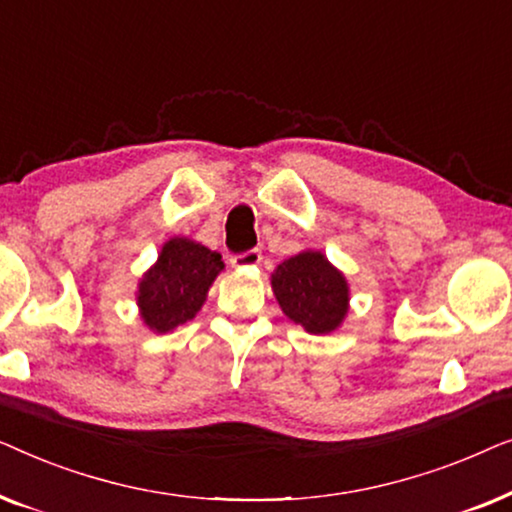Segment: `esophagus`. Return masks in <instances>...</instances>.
Masks as SVG:
<instances>
[{
	"instance_id": "obj_1",
	"label": "esophagus",
	"mask_w": 512,
	"mask_h": 512,
	"mask_svg": "<svg viewBox=\"0 0 512 512\" xmlns=\"http://www.w3.org/2000/svg\"><path fill=\"white\" fill-rule=\"evenodd\" d=\"M261 261H263L261 249L242 251V254H235L233 258H230V263H233L235 268H251V265H258Z\"/></svg>"
}]
</instances>
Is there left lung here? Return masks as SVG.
I'll use <instances>...</instances> for the list:
<instances>
[{
    "instance_id": "1",
    "label": "left lung",
    "mask_w": 512,
    "mask_h": 512,
    "mask_svg": "<svg viewBox=\"0 0 512 512\" xmlns=\"http://www.w3.org/2000/svg\"><path fill=\"white\" fill-rule=\"evenodd\" d=\"M272 291L286 317L307 333H331L347 314L345 277L319 251H303L272 272Z\"/></svg>"
}]
</instances>
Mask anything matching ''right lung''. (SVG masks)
<instances>
[{
    "label": "right lung",
    "mask_w": 512,
    "mask_h": 512,
    "mask_svg": "<svg viewBox=\"0 0 512 512\" xmlns=\"http://www.w3.org/2000/svg\"><path fill=\"white\" fill-rule=\"evenodd\" d=\"M221 270L223 261L216 251L174 237L139 282L137 303L144 324L158 333L186 324L205 303L207 289Z\"/></svg>",
    "instance_id": "add662e5"
}]
</instances>
